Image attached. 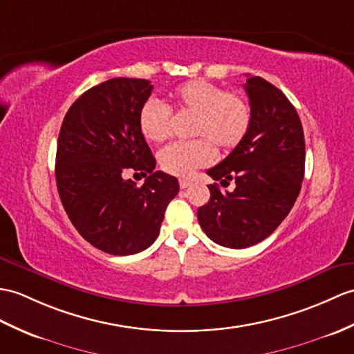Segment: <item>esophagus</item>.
Masks as SVG:
<instances>
[{
	"instance_id": "1",
	"label": "esophagus",
	"mask_w": 354,
	"mask_h": 354,
	"mask_svg": "<svg viewBox=\"0 0 354 354\" xmlns=\"http://www.w3.org/2000/svg\"><path fill=\"white\" fill-rule=\"evenodd\" d=\"M192 185V183L188 179H179V187L180 188H187V187H190Z\"/></svg>"
}]
</instances>
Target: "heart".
<instances>
[{
  "mask_svg": "<svg viewBox=\"0 0 354 354\" xmlns=\"http://www.w3.org/2000/svg\"><path fill=\"white\" fill-rule=\"evenodd\" d=\"M171 100L178 110L196 114L190 142H178L160 152L164 171L175 176H190L194 170L214 161L216 147L231 151L243 142L252 125V106L248 97L207 80H192L178 86ZM138 125L152 143H162L171 136V109L149 97L140 109Z\"/></svg>",
  "mask_w": 354,
  "mask_h": 354,
  "instance_id": "b5f03b06",
  "label": "heart"
}]
</instances>
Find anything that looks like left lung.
I'll list each match as a JSON object with an SVG mask.
<instances>
[{"label": "left lung", "instance_id": "1", "mask_svg": "<svg viewBox=\"0 0 354 354\" xmlns=\"http://www.w3.org/2000/svg\"><path fill=\"white\" fill-rule=\"evenodd\" d=\"M252 125L243 142L207 174L234 192L209 184L208 203L197 209L201 227L212 241L245 249L274 232L290 214L305 175V136L294 105L261 77L244 84Z\"/></svg>", "mask_w": 354, "mask_h": 354}]
</instances>
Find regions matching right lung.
Wrapping results in <instances>:
<instances>
[{"label":"right lung","mask_w":354,"mask_h":354,"mask_svg":"<svg viewBox=\"0 0 354 354\" xmlns=\"http://www.w3.org/2000/svg\"><path fill=\"white\" fill-rule=\"evenodd\" d=\"M153 86L140 78H111L81 95L63 119L55 157L62 203L78 234L93 248L127 257L157 240L175 176L155 171V158L138 125ZM142 171V187L125 180ZM136 175V174H134Z\"/></svg>","instance_id":"1"}]
</instances>
